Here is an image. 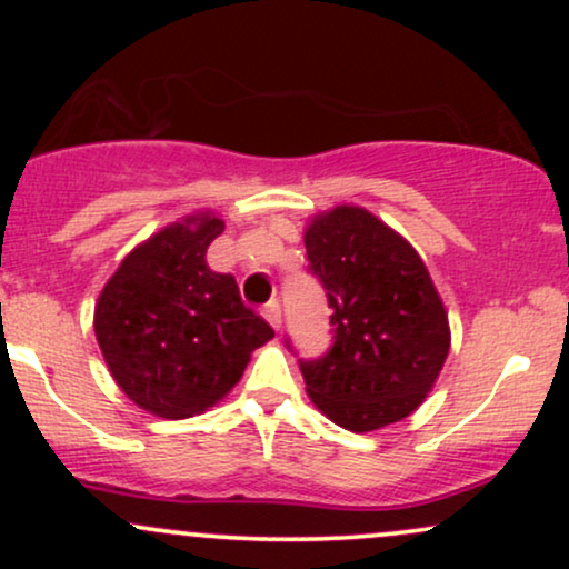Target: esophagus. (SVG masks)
<instances>
[{
    "instance_id": "1",
    "label": "esophagus",
    "mask_w": 569,
    "mask_h": 569,
    "mask_svg": "<svg viewBox=\"0 0 569 569\" xmlns=\"http://www.w3.org/2000/svg\"><path fill=\"white\" fill-rule=\"evenodd\" d=\"M262 316L267 318V323L272 326V329H280V323H283V312H280V305L278 302H267Z\"/></svg>"
}]
</instances>
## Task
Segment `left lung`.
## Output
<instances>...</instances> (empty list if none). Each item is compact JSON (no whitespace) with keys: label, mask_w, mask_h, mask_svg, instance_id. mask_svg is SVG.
Instances as JSON below:
<instances>
[{"label":"left lung","mask_w":569,"mask_h":569,"mask_svg":"<svg viewBox=\"0 0 569 569\" xmlns=\"http://www.w3.org/2000/svg\"><path fill=\"white\" fill-rule=\"evenodd\" d=\"M310 270L335 310V345L302 361L307 396L339 428L371 433L426 401L449 356L447 307L415 246L361 206L305 227Z\"/></svg>","instance_id":"1"}]
</instances>
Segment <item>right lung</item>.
Returning a JSON list of instances; mask_svg holds the SVG:
<instances>
[{
  "mask_svg": "<svg viewBox=\"0 0 569 569\" xmlns=\"http://www.w3.org/2000/svg\"><path fill=\"white\" fill-rule=\"evenodd\" d=\"M224 221L194 211L122 259L98 293L93 329L109 375L136 407L166 420L202 415L240 382L276 337L206 251Z\"/></svg>",
  "mask_w": 569,
  "mask_h": 569,
  "instance_id": "add662e5",
  "label": "right lung"
}]
</instances>
